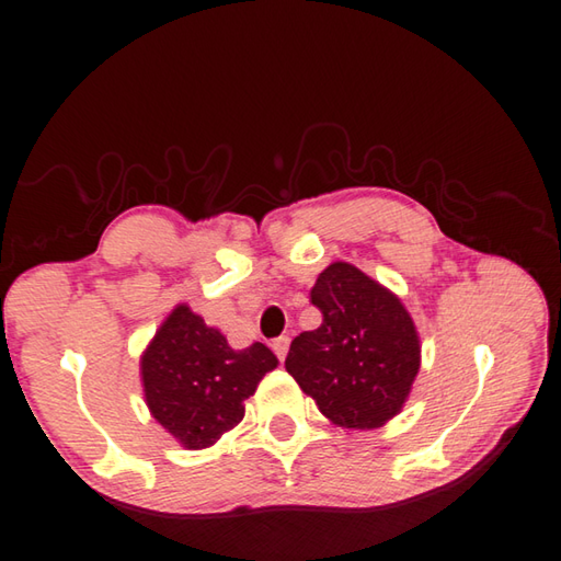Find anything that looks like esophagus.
<instances>
[{
    "instance_id": "esophagus-1",
    "label": "esophagus",
    "mask_w": 561,
    "mask_h": 561,
    "mask_svg": "<svg viewBox=\"0 0 561 561\" xmlns=\"http://www.w3.org/2000/svg\"><path fill=\"white\" fill-rule=\"evenodd\" d=\"M288 346H290V336H278V340H273V344H271V348L276 352L280 362L285 358V354H288Z\"/></svg>"
}]
</instances>
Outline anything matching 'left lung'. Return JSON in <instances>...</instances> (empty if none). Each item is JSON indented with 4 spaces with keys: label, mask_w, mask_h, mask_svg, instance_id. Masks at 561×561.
Segmentation results:
<instances>
[{
    "label": "left lung",
    "mask_w": 561,
    "mask_h": 561,
    "mask_svg": "<svg viewBox=\"0 0 561 561\" xmlns=\"http://www.w3.org/2000/svg\"><path fill=\"white\" fill-rule=\"evenodd\" d=\"M310 300L322 324L295 336L285 368L336 425L380 427L403 408L420 368V340L408 310L342 261L320 273Z\"/></svg>",
    "instance_id": "left-lung-1"
}]
</instances>
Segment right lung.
<instances>
[{
    "label": "right lung",
    "instance_id": "1",
    "mask_svg": "<svg viewBox=\"0 0 561 561\" xmlns=\"http://www.w3.org/2000/svg\"><path fill=\"white\" fill-rule=\"evenodd\" d=\"M278 366L266 344L234 352L187 305L168 314L141 358L151 415L187 449H205L237 427L244 400Z\"/></svg>",
    "mask_w": 561,
    "mask_h": 561
}]
</instances>
